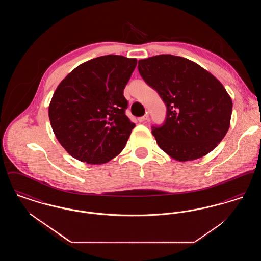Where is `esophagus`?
I'll list each match as a JSON object with an SVG mask.
<instances>
[{
  "instance_id": "esophagus-1",
  "label": "esophagus",
  "mask_w": 261,
  "mask_h": 261,
  "mask_svg": "<svg viewBox=\"0 0 261 261\" xmlns=\"http://www.w3.org/2000/svg\"><path fill=\"white\" fill-rule=\"evenodd\" d=\"M148 118H149V114L147 113V114H145L144 116H141V117H139V118H138V121H139V122H145V121H146Z\"/></svg>"
}]
</instances>
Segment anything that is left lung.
<instances>
[{
    "label": "left lung",
    "mask_w": 261,
    "mask_h": 261,
    "mask_svg": "<svg viewBox=\"0 0 261 261\" xmlns=\"http://www.w3.org/2000/svg\"><path fill=\"white\" fill-rule=\"evenodd\" d=\"M138 69L166 106L164 123L151 127L160 148L179 162L215 149L230 127L233 108L223 85L196 62L172 55L141 60Z\"/></svg>",
    "instance_id": "8db88e82"
}]
</instances>
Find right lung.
<instances>
[{
  "mask_svg": "<svg viewBox=\"0 0 261 261\" xmlns=\"http://www.w3.org/2000/svg\"><path fill=\"white\" fill-rule=\"evenodd\" d=\"M136 59L102 56L77 66L54 93L53 131L64 149L90 164L110 162L124 149L135 124L126 116L123 90Z\"/></svg>",
  "mask_w": 261,
  "mask_h": 261,
  "instance_id": "right-lung-1",
  "label": "right lung"
}]
</instances>
